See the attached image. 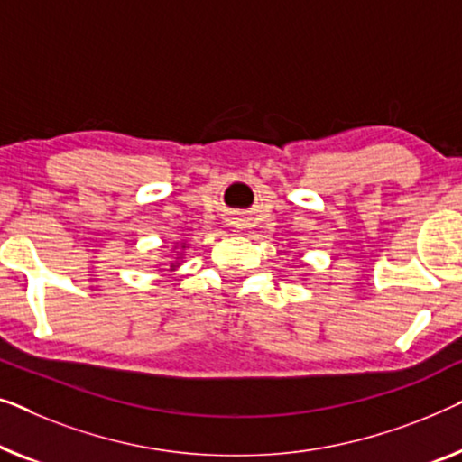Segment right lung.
<instances>
[{"instance_id": "obj_1", "label": "right lung", "mask_w": 462, "mask_h": 462, "mask_svg": "<svg viewBox=\"0 0 462 462\" xmlns=\"http://www.w3.org/2000/svg\"><path fill=\"white\" fill-rule=\"evenodd\" d=\"M171 268H173V265H171Z\"/></svg>"}]
</instances>
